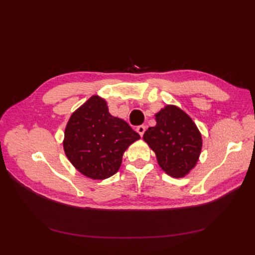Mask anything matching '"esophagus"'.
<instances>
[{
  "label": "esophagus",
  "mask_w": 255,
  "mask_h": 255,
  "mask_svg": "<svg viewBox=\"0 0 255 255\" xmlns=\"http://www.w3.org/2000/svg\"><path fill=\"white\" fill-rule=\"evenodd\" d=\"M136 130H137V133L142 137V135H143V133H144V130H145V127H144V126L137 127V128H136Z\"/></svg>",
  "instance_id": "1"
}]
</instances>
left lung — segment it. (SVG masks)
<instances>
[{"mask_svg": "<svg viewBox=\"0 0 255 255\" xmlns=\"http://www.w3.org/2000/svg\"><path fill=\"white\" fill-rule=\"evenodd\" d=\"M156 126L149 128L143 140L155 152L160 168L173 177L189 173L199 159L202 137L189 116L174 105L155 115Z\"/></svg>", "mask_w": 255, "mask_h": 255, "instance_id": "1", "label": "left lung"}]
</instances>
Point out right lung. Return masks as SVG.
<instances>
[{
	"label": "right lung",
	"mask_w": 255,
	"mask_h": 255,
	"mask_svg": "<svg viewBox=\"0 0 255 255\" xmlns=\"http://www.w3.org/2000/svg\"><path fill=\"white\" fill-rule=\"evenodd\" d=\"M139 138L125 120L110 114L104 99L92 96L69 119L64 150L82 174L104 180L119 170L123 153Z\"/></svg>",
	"instance_id": "obj_1"
}]
</instances>
